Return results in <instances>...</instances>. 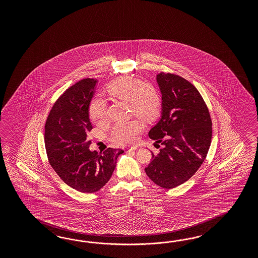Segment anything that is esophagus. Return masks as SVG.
Returning <instances> with one entry per match:
<instances>
[{
    "label": "esophagus",
    "mask_w": 258,
    "mask_h": 258,
    "mask_svg": "<svg viewBox=\"0 0 258 258\" xmlns=\"http://www.w3.org/2000/svg\"><path fill=\"white\" fill-rule=\"evenodd\" d=\"M138 149V147H133V148H128V149H125L126 151H133V150H136Z\"/></svg>",
    "instance_id": "obj_1"
}]
</instances>
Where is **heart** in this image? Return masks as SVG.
<instances>
[{
	"mask_svg": "<svg viewBox=\"0 0 258 258\" xmlns=\"http://www.w3.org/2000/svg\"><path fill=\"white\" fill-rule=\"evenodd\" d=\"M107 93L113 98L128 103L131 112L144 121L153 120L160 112L162 101L156 89L137 78H118L107 87ZM89 117L98 125L107 121V106L101 98L96 97L90 103ZM142 130L143 124L139 120L120 122L112 127L109 140L119 146L132 145Z\"/></svg>",
	"mask_w": 258,
	"mask_h": 258,
	"instance_id": "1",
	"label": "heart"
}]
</instances>
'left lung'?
<instances>
[{
    "instance_id": "1",
    "label": "left lung",
    "mask_w": 258,
    "mask_h": 258,
    "mask_svg": "<svg viewBox=\"0 0 258 258\" xmlns=\"http://www.w3.org/2000/svg\"><path fill=\"white\" fill-rule=\"evenodd\" d=\"M162 115L149 137L163 148L145 168L149 179L171 189L189 180L203 164L211 145L208 108L193 84L180 76L160 73ZM160 147V146H159Z\"/></svg>"
}]
</instances>
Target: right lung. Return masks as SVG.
<instances>
[{
	"label": "right lung",
	"mask_w": 258,
	"mask_h": 258,
	"mask_svg": "<svg viewBox=\"0 0 258 258\" xmlns=\"http://www.w3.org/2000/svg\"><path fill=\"white\" fill-rule=\"evenodd\" d=\"M97 80L84 78L55 102L45 123L48 161L59 178L82 193H94L109 181L122 149L91 151L87 133L93 130L89 105Z\"/></svg>",
	"instance_id": "add662e5"
}]
</instances>
